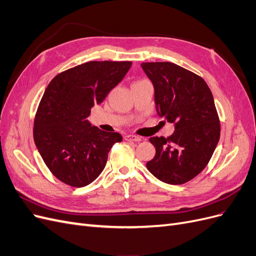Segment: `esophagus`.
<instances>
[{
  "label": "esophagus",
  "mask_w": 256,
  "mask_h": 256,
  "mask_svg": "<svg viewBox=\"0 0 256 256\" xmlns=\"http://www.w3.org/2000/svg\"><path fill=\"white\" fill-rule=\"evenodd\" d=\"M125 140L129 141V142H140L142 138L138 136H134V134H128L125 136Z\"/></svg>",
  "instance_id": "obj_1"
}]
</instances>
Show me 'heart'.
Returning a JSON list of instances; mask_svg holds the SVG:
<instances>
[{
	"instance_id": "heart-1",
	"label": "heart",
	"mask_w": 256,
	"mask_h": 256,
	"mask_svg": "<svg viewBox=\"0 0 256 256\" xmlns=\"http://www.w3.org/2000/svg\"><path fill=\"white\" fill-rule=\"evenodd\" d=\"M141 82H142V81H141Z\"/></svg>"
}]
</instances>
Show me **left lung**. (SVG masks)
I'll use <instances>...</instances> for the list:
<instances>
[{
  "mask_svg": "<svg viewBox=\"0 0 256 256\" xmlns=\"http://www.w3.org/2000/svg\"><path fill=\"white\" fill-rule=\"evenodd\" d=\"M154 85L160 118L173 122L172 136H152L154 157L146 164L159 180L182 184L203 171L220 138V122L206 82L170 62L142 63Z\"/></svg>",
  "mask_w": 256,
  "mask_h": 256,
  "instance_id": "obj_1",
  "label": "left lung"
}]
</instances>
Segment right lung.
I'll return each mask as SVG.
<instances>
[{
    "instance_id": "right-lung-1",
    "label": "right lung",
    "mask_w": 256,
    "mask_h": 256,
    "mask_svg": "<svg viewBox=\"0 0 256 256\" xmlns=\"http://www.w3.org/2000/svg\"><path fill=\"white\" fill-rule=\"evenodd\" d=\"M131 62H88L54 76L46 88L34 122V141L58 180L84 187L104 171L118 132L92 126L90 109L100 104L126 76Z\"/></svg>"
}]
</instances>
